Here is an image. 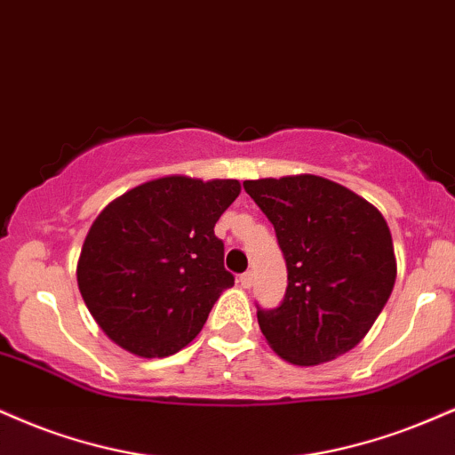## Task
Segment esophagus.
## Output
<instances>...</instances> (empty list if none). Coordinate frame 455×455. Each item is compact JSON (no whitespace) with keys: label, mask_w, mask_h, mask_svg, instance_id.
Instances as JSON below:
<instances>
[{"label":"esophagus","mask_w":455,"mask_h":455,"mask_svg":"<svg viewBox=\"0 0 455 455\" xmlns=\"http://www.w3.org/2000/svg\"><path fill=\"white\" fill-rule=\"evenodd\" d=\"M239 283H242V288H250L251 283H254V277H251L250 271H245L239 275Z\"/></svg>","instance_id":"1"}]
</instances>
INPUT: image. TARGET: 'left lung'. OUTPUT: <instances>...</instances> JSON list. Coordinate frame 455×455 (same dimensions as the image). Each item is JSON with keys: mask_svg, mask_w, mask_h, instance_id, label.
I'll list each match as a JSON object with an SVG mask.
<instances>
[{"mask_svg": "<svg viewBox=\"0 0 455 455\" xmlns=\"http://www.w3.org/2000/svg\"><path fill=\"white\" fill-rule=\"evenodd\" d=\"M286 260V297L256 311L273 352L292 364L335 360L358 346L396 280L392 235L379 210L320 175L245 180Z\"/></svg>", "mask_w": 455, "mask_h": 455, "instance_id": "obj_1", "label": "left lung"}]
</instances>
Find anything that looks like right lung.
I'll return each mask as SVG.
<instances>
[{"label":"right lung","instance_id":"obj_1","mask_svg":"<svg viewBox=\"0 0 455 455\" xmlns=\"http://www.w3.org/2000/svg\"><path fill=\"white\" fill-rule=\"evenodd\" d=\"M237 180L169 175L135 186L92 222L78 260V288L101 331L141 358H165L204 328L222 290L218 218L237 199Z\"/></svg>","mask_w":455,"mask_h":455}]
</instances>
